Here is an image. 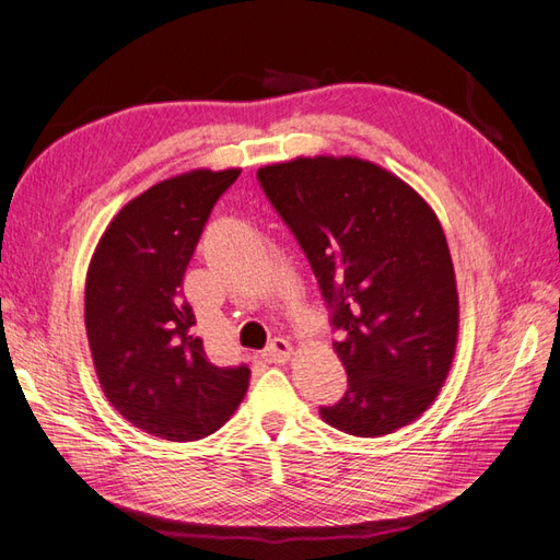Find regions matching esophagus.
<instances>
[{
    "label": "esophagus",
    "instance_id": "34e87169",
    "mask_svg": "<svg viewBox=\"0 0 560 560\" xmlns=\"http://www.w3.org/2000/svg\"><path fill=\"white\" fill-rule=\"evenodd\" d=\"M292 352H294V348H292L290 341H284V338H273V341H270V346L266 348L264 358H266V362L284 364L287 360L292 358Z\"/></svg>",
    "mask_w": 560,
    "mask_h": 560
}]
</instances>
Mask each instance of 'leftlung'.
<instances>
[{
  "label": "left lung",
  "mask_w": 560,
  "mask_h": 560,
  "mask_svg": "<svg viewBox=\"0 0 560 560\" xmlns=\"http://www.w3.org/2000/svg\"><path fill=\"white\" fill-rule=\"evenodd\" d=\"M329 303L348 374L327 425L383 436L411 425L444 387L460 301L442 224L413 186L358 156H299L257 171Z\"/></svg>",
  "instance_id": "8db88e82"
}]
</instances>
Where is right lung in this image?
Masks as SVG:
<instances>
[{
    "label": "right lung",
    "instance_id": "1",
    "mask_svg": "<svg viewBox=\"0 0 560 560\" xmlns=\"http://www.w3.org/2000/svg\"><path fill=\"white\" fill-rule=\"evenodd\" d=\"M238 167H198L118 210L86 273L83 317L100 387L135 428L196 442L238 409L249 369L217 366L196 336L182 280L208 217Z\"/></svg>",
    "mask_w": 560,
    "mask_h": 560
}]
</instances>
